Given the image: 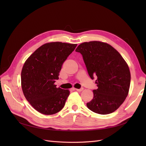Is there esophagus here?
<instances>
[{
    "label": "esophagus",
    "instance_id": "esophagus-1",
    "mask_svg": "<svg viewBox=\"0 0 146 146\" xmlns=\"http://www.w3.org/2000/svg\"><path fill=\"white\" fill-rule=\"evenodd\" d=\"M75 90H76L77 91H78V92H81L83 90V88H80V89H77V88H75Z\"/></svg>",
    "mask_w": 146,
    "mask_h": 146
}]
</instances>
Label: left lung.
I'll use <instances>...</instances> for the list:
<instances>
[{"label": "left lung", "mask_w": 146, "mask_h": 146, "mask_svg": "<svg viewBox=\"0 0 146 146\" xmlns=\"http://www.w3.org/2000/svg\"><path fill=\"white\" fill-rule=\"evenodd\" d=\"M76 51L82 55L90 77H98V88L93 90V98L87 107L100 114L115 111L129 91L131 76L126 61L113 47L101 41L83 42Z\"/></svg>", "instance_id": "8db88e82"}]
</instances>
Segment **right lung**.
<instances>
[{
    "mask_svg": "<svg viewBox=\"0 0 146 146\" xmlns=\"http://www.w3.org/2000/svg\"><path fill=\"white\" fill-rule=\"evenodd\" d=\"M77 44L50 42L39 47L25 61L21 71V86L32 107L46 115L59 112L70 91L56 88L55 80L64 61Z\"/></svg>",
    "mask_w": 146,
    "mask_h": 146,
    "instance_id": "obj_1",
    "label": "right lung"
}]
</instances>
